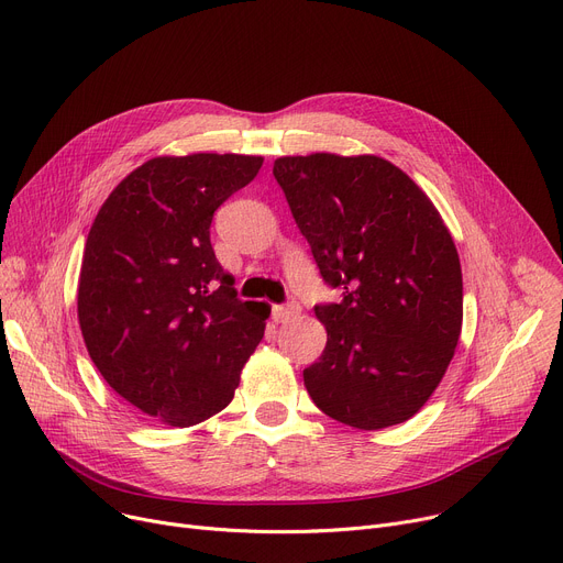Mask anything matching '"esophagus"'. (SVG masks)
Instances as JSON below:
<instances>
[{
	"instance_id": "1",
	"label": "esophagus",
	"mask_w": 563,
	"mask_h": 563,
	"mask_svg": "<svg viewBox=\"0 0 563 563\" xmlns=\"http://www.w3.org/2000/svg\"><path fill=\"white\" fill-rule=\"evenodd\" d=\"M299 311H301L299 305H295V301H288V305H282V307L273 309V318H275V322H288V320L297 318Z\"/></svg>"
}]
</instances>
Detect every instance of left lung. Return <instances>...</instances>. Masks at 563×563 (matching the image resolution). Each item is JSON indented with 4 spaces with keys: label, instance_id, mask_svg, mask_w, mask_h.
<instances>
[{
    "label": "left lung",
    "instance_id": "8db88e82",
    "mask_svg": "<svg viewBox=\"0 0 563 563\" xmlns=\"http://www.w3.org/2000/svg\"><path fill=\"white\" fill-rule=\"evenodd\" d=\"M273 176L322 279L327 347L305 369L313 404L361 430L408 421L435 393L462 331V268L440 211L376 155L277 157Z\"/></svg>",
    "mask_w": 563,
    "mask_h": 563
}]
</instances>
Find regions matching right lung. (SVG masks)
I'll return each instance as SVG.
<instances>
[{
    "label": "right lung",
    "mask_w": 563,
    "mask_h": 563,
    "mask_svg": "<svg viewBox=\"0 0 563 563\" xmlns=\"http://www.w3.org/2000/svg\"><path fill=\"white\" fill-rule=\"evenodd\" d=\"M264 157H153L101 205L85 241L78 324L112 390L176 428L221 412L271 309L241 301L209 241L213 211Z\"/></svg>",
    "instance_id": "right-lung-1"
}]
</instances>
